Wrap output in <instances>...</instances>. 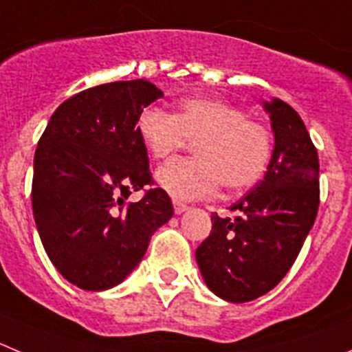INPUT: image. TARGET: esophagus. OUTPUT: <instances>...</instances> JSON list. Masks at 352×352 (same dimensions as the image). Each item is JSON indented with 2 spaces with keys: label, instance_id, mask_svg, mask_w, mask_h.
<instances>
[{
  "label": "esophagus",
  "instance_id": "1",
  "mask_svg": "<svg viewBox=\"0 0 352 352\" xmlns=\"http://www.w3.org/2000/svg\"><path fill=\"white\" fill-rule=\"evenodd\" d=\"M173 206H174V212H176V214H183L185 210H188V206H186V204H183V202H178V200H174Z\"/></svg>",
  "mask_w": 352,
  "mask_h": 352
}]
</instances>
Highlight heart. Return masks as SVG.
I'll return each instance as SVG.
<instances>
[{
  "mask_svg": "<svg viewBox=\"0 0 352 352\" xmlns=\"http://www.w3.org/2000/svg\"><path fill=\"white\" fill-rule=\"evenodd\" d=\"M136 131L153 159H164L193 143L195 159H173L160 166L155 182L176 200L214 195L223 183L243 192L259 182L271 159V135L264 124L247 119L240 107L219 98L193 96L169 113L157 107L142 110Z\"/></svg>",
  "mask_w": 352,
  "mask_h": 352,
  "instance_id": "b5f03b06",
  "label": "heart"
}]
</instances>
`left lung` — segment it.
<instances>
[{
	"label": "left lung",
	"instance_id": "obj_1",
	"mask_svg": "<svg viewBox=\"0 0 352 352\" xmlns=\"http://www.w3.org/2000/svg\"><path fill=\"white\" fill-rule=\"evenodd\" d=\"M274 148L264 178L230 210L212 214V232L195 257L210 292L249 302L270 292L292 267L320 206V162L299 113L280 98L263 102Z\"/></svg>",
	"mask_w": 352,
	"mask_h": 352
}]
</instances>
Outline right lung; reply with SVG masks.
I'll list each match as a JSON object with an SVG mask.
<instances>
[{"label": "right lung", "instance_id": "add662e5", "mask_svg": "<svg viewBox=\"0 0 352 352\" xmlns=\"http://www.w3.org/2000/svg\"><path fill=\"white\" fill-rule=\"evenodd\" d=\"M164 93L145 79L117 81L70 96L53 112L34 155L32 212L43 247L67 282L112 289L143 259L153 233L173 217L152 183L136 119Z\"/></svg>", "mask_w": 352, "mask_h": 352}]
</instances>
